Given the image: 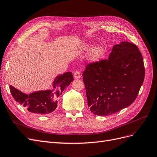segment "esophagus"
I'll list each match as a JSON object with an SVG mask.
<instances>
[{
  "label": "esophagus",
  "mask_w": 157,
  "mask_h": 157,
  "mask_svg": "<svg viewBox=\"0 0 157 157\" xmlns=\"http://www.w3.org/2000/svg\"><path fill=\"white\" fill-rule=\"evenodd\" d=\"M74 77L75 79H79L81 78V74L78 71H75L74 73Z\"/></svg>",
  "instance_id": "obj_1"
}]
</instances>
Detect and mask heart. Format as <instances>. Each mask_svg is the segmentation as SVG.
Masks as SVG:
<instances>
[{
  "label": "heart",
  "instance_id": "b5f03b06",
  "mask_svg": "<svg viewBox=\"0 0 157 157\" xmlns=\"http://www.w3.org/2000/svg\"><path fill=\"white\" fill-rule=\"evenodd\" d=\"M79 52L85 53L90 51L86 57V61L90 64H95L100 61L105 54V48L102 44H94L92 43H85L79 46Z\"/></svg>",
  "mask_w": 157,
  "mask_h": 157
}]
</instances>
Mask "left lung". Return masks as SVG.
<instances>
[{
  "mask_svg": "<svg viewBox=\"0 0 157 157\" xmlns=\"http://www.w3.org/2000/svg\"><path fill=\"white\" fill-rule=\"evenodd\" d=\"M144 75L143 57L137 46L127 41L114 45L107 60L90 64L83 73L90 111L106 117L131 105Z\"/></svg>",
  "mask_w": 157,
  "mask_h": 157,
  "instance_id": "8db88e82",
  "label": "left lung"
}]
</instances>
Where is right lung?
Wrapping results in <instances>:
<instances>
[{"mask_svg": "<svg viewBox=\"0 0 157 157\" xmlns=\"http://www.w3.org/2000/svg\"><path fill=\"white\" fill-rule=\"evenodd\" d=\"M74 80L72 72L57 75L52 82L53 89L37 90L25 94L10 85L11 94L15 100L27 109L30 113L44 115L54 112L63 91Z\"/></svg>", "mask_w": 157, "mask_h": 157, "instance_id": "obj_1", "label": "right lung"}]
</instances>
